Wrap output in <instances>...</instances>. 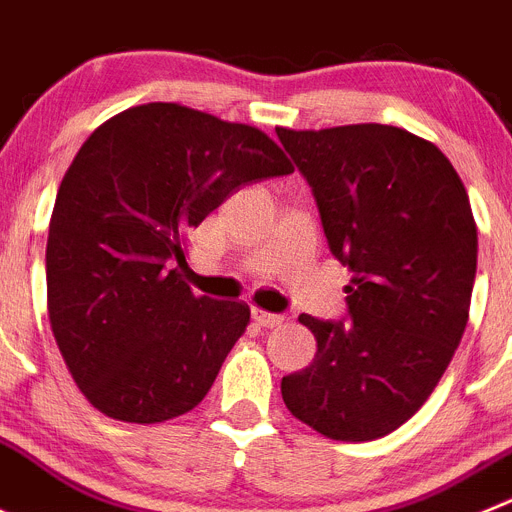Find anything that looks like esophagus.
<instances>
[{
	"instance_id": "obj_1",
	"label": "esophagus",
	"mask_w": 512,
	"mask_h": 512,
	"mask_svg": "<svg viewBox=\"0 0 512 512\" xmlns=\"http://www.w3.org/2000/svg\"><path fill=\"white\" fill-rule=\"evenodd\" d=\"M252 319H255V324L262 326V329H275V326H280L285 321L280 313H267L262 311V308H252Z\"/></svg>"
}]
</instances>
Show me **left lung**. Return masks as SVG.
<instances>
[{
  "label": "left lung",
  "instance_id": "1",
  "mask_svg": "<svg viewBox=\"0 0 512 512\" xmlns=\"http://www.w3.org/2000/svg\"><path fill=\"white\" fill-rule=\"evenodd\" d=\"M275 132L352 270L344 319L298 316L319 349L280 393L329 439H380L426 403L462 342L477 273L469 196L439 147L400 127Z\"/></svg>",
  "mask_w": 512,
  "mask_h": 512
}]
</instances>
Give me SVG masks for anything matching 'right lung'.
I'll return each mask as SVG.
<instances>
[{
	"mask_svg": "<svg viewBox=\"0 0 512 512\" xmlns=\"http://www.w3.org/2000/svg\"><path fill=\"white\" fill-rule=\"evenodd\" d=\"M288 173L265 132L163 101L81 145L55 196L45 278L55 342L96 411L160 423L206 398L250 308L188 288L186 234L239 188Z\"/></svg>",
	"mask_w": 512,
	"mask_h": 512,
	"instance_id": "add662e5",
	"label": "right lung"
}]
</instances>
